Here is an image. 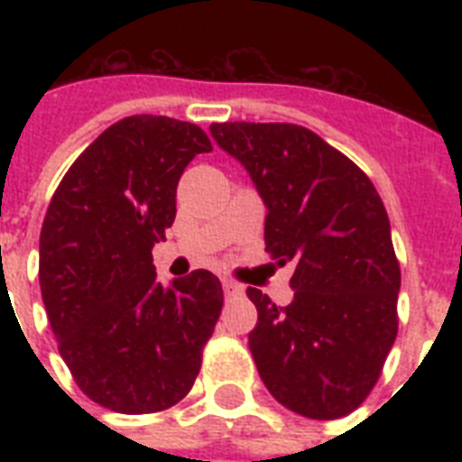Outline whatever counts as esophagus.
I'll list each match as a JSON object with an SVG mask.
<instances>
[{"label": "esophagus", "instance_id": "1", "mask_svg": "<svg viewBox=\"0 0 462 462\" xmlns=\"http://www.w3.org/2000/svg\"><path fill=\"white\" fill-rule=\"evenodd\" d=\"M223 290H225V295H227V297L242 295V285H237V282L230 281V278H223Z\"/></svg>", "mask_w": 462, "mask_h": 462}]
</instances>
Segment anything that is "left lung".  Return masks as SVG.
<instances>
[{"mask_svg":"<svg viewBox=\"0 0 462 462\" xmlns=\"http://www.w3.org/2000/svg\"><path fill=\"white\" fill-rule=\"evenodd\" d=\"M210 136L266 203L271 259L295 266L288 307L246 290L259 311L249 350L261 381L297 415L345 417L379 381L398 333L401 266L379 191L304 126L225 122Z\"/></svg>","mask_w":462,"mask_h":462,"instance_id":"8db88e82","label":"left lung"}]
</instances>
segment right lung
<instances>
[{
  "label": "right lung",
  "mask_w": 462,
  "mask_h": 462,
  "mask_svg": "<svg viewBox=\"0 0 462 462\" xmlns=\"http://www.w3.org/2000/svg\"><path fill=\"white\" fill-rule=\"evenodd\" d=\"M203 129L134 115L105 129L54 191L40 232V290L60 355L90 401L125 415L191 391L223 309L210 271L155 281L153 245L177 213V181Z\"/></svg>",
  "instance_id": "1"
}]
</instances>
